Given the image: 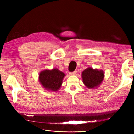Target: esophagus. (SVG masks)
Instances as JSON below:
<instances>
[{"label": "esophagus", "instance_id": "34e87169", "mask_svg": "<svg viewBox=\"0 0 134 134\" xmlns=\"http://www.w3.org/2000/svg\"><path fill=\"white\" fill-rule=\"evenodd\" d=\"M76 71H74L73 72H70L69 74L70 75H75L76 74Z\"/></svg>", "mask_w": 134, "mask_h": 134}]
</instances>
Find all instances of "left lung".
<instances>
[{
  "mask_svg": "<svg viewBox=\"0 0 134 134\" xmlns=\"http://www.w3.org/2000/svg\"><path fill=\"white\" fill-rule=\"evenodd\" d=\"M104 75L102 70L93 69L90 67L82 72V77L85 86L89 89H93L98 87L102 82Z\"/></svg>",
  "mask_w": 134,
  "mask_h": 134,
  "instance_id": "1",
  "label": "left lung"
}]
</instances>
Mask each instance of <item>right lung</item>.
<instances>
[{"label":"right lung","instance_id":"1","mask_svg":"<svg viewBox=\"0 0 134 134\" xmlns=\"http://www.w3.org/2000/svg\"><path fill=\"white\" fill-rule=\"evenodd\" d=\"M65 76L63 72L58 69L52 70L46 69L40 72L39 74V82L46 90L56 92L62 86L63 79Z\"/></svg>","mask_w":134,"mask_h":134}]
</instances>
